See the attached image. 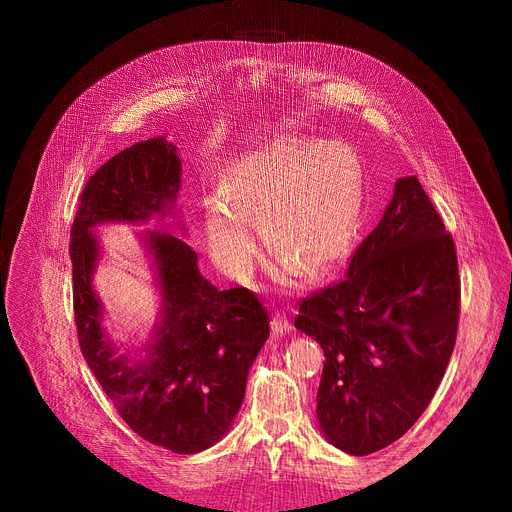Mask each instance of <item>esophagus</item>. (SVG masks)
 Instances as JSON below:
<instances>
[{
	"mask_svg": "<svg viewBox=\"0 0 512 512\" xmlns=\"http://www.w3.org/2000/svg\"><path fill=\"white\" fill-rule=\"evenodd\" d=\"M290 330H292V326H290L286 313L278 311V313L272 315V332H274V336H286Z\"/></svg>",
	"mask_w": 512,
	"mask_h": 512,
	"instance_id": "1",
	"label": "esophagus"
}]
</instances>
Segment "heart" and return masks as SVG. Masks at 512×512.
<instances>
[{"label":"heart","instance_id":"obj_1","mask_svg":"<svg viewBox=\"0 0 512 512\" xmlns=\"http://www.w3.org/2000/svg\"><path fill=\"white\" fill-rule=\"evenodd\" d=\"M359 211L361 161L351 145L282 137L224 168L220 197L205 203V230L213 255L234 276L257 255L251 220L286 265L280 280L297 267L319 276L351 245Z\"/></svg>","mask_w":512,"mask_h":512}]
</instances>
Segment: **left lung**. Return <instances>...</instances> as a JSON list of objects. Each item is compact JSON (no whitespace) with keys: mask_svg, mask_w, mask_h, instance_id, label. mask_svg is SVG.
Returning a JSON list of instances; mask_svg holds the SVG:
<instances>
[{"mask_svg":"<svg viewBox=\"0 0 512 512\" xmlns=\"http://www.w3.org/2000/svg\"><path fill=\"white\" fill-rule=\"evenodd\" d=\"M454 240L415 176L398 178L346 278L307 297L294 328L317 340V421L365 456L405 436L434 398L459 326Z\"/></svg>","mask_w":512,"mask_h":512,"instance_id":"8db88e82","label":"left lung"}]
</instances>
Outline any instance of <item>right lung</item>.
Here are the masks:
<instances>
[{
    "mask_svg": "<svg viewBox=\"0 0 512 512\" xmlns=\"http://www.w3.org/2000/svg\"><path fill=\"white\" fill-rule=\"evenodd\" d=\"M180 176L176 145L155 137L120 151L89 178L70 230L72 297L80 351L120 417L155 446L195 454L232 427L249 369L270 336V315L247 288H215L201 276L197 253L161 230L141 234L161 297L145 346L118 353L93 288L101 257L95 230L172 215Z\"/></svg>",
    "mask_w": 512,
    "mask_h": 512,
    "instance_id": "1",
    "label": "right lung"
}]
</instances>
